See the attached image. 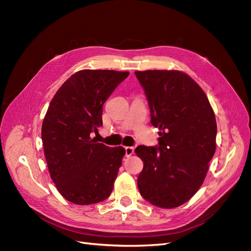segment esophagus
Listing matches in <instances>:
<instances>
[{
    "label": "esophagus",
    "mask_w": 251,
    "mask_h": 251,
    "mask_svg": "<svg viewBox=\"0 0 251 251\" xmlns=\"http://www.w3.org/2000/svg\"><path fill=\"white\" fill-rule=\"evenodd\" d=\"M125 151H126V157H130L134 154V148L133 147H126Z\"/></svg>",
    "instance_id": "34e87169"
}]
</instances>
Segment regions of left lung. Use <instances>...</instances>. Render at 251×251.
<instances>
[{"label":"left lung","mask_w":251,"mask_h":251,"mask_svg":"<svg viewBox=\"0 0 251 251\" xmlns=\"http://www.w3.org/2000/svg\"><path fill=\"white\" fill-rule=\"evenodd\" d=\"M146 93L151 124L159 128L158 147L139 146L143 161L137 179L144 199L174 208L198 192L216 151L217 123L204 91L177 70L136 71Z\"/></svg>","instance_id":"8db88e82"}]
</instances>
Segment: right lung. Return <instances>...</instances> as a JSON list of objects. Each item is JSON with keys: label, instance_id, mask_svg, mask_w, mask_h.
<instances>
[{"label": "right lung", "instance_id": "obj_1", "mask_svg": "<svg viewBox=\"0 0 251 251\" xmlns=\"http://www.w3.org/2000/svg\"><path fill=\"white\" fill-rule=\"evenodd\" d=\"M128 72L81 70L53 96L42 126L48 170L57 191L74 204L89 205L111 195L126 151L91 138L102 126V105Z\"/></svg>", "mask_w": 251, "mask_h": 251}]
</instances>
